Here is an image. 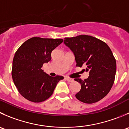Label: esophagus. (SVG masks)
I'll return each instance as SVG.
<instances>
[{
    "label": "esophagus",
    "instance_id": "esophagus-1",
    "mask_svg": "<svg viewBox=\"0 0 129 129\" xmlns=\"http://www.w3.org/2000/svg\"><path fill=\"white\" fill-rule=\"evenodd\" d=\"M65 78H66V79L67 80V81H69V82H72V81H73V79L71 78V77H66Z\"/></svg>",
    "mask_w": 129,
    "mask_h": 129
}]
</instances>
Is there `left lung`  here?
<instances>
[{
    "label": "left lung",
    "mask_w": 129,
    "mask_h": 129,
    "mask_svg": "<svg viewBox=\"0 0 129 129\" xmlns=\"http://www.w3.org/2000/svg\"><path fill=\"white\" fill-rule=\"evenodd\" d=\"M65 44L74 52L76 67L86 66L88 78L74 79L81 89L76 94L84 103H96L110 92L115 77L117 64L110 48L105 42L89 35L65 38Z\"/></svg>",
    "instance_id": "1"
}]
</instances>
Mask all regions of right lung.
I'll use <instances>...</instances> for the list:
<instances>
[{
    "label": "right lung",
    "instance_id": "obj_1",
    "mask_svg": "<svg viewBox=\"0 0 129 129\" xmlns=\"http://www.w3.org/2000/svg\"><path fill=\"white\" fill-rule=\"evenodd\" d=\"M62 39L33 37L17 50L12 61V77L20 94L29 102L40 103L49 98L62 76L52 77L42 69L51 60L52 52Z\"/></svg>",
    "mask_w": 129,
    "mask_h": 129
}]
</instances>
